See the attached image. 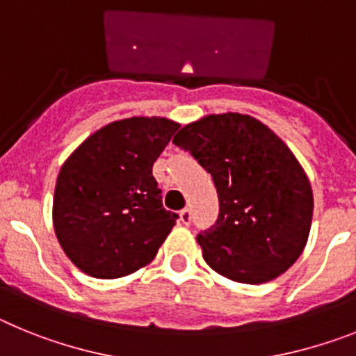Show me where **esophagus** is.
I'll return each mask as SVG.
<instances>
[{
  "instance_id": "34e87169",
  "label": "esophagus",
  "mask_w": 356,
  "mask_h": 356,
  "mask_svg": "<svg viewBox=\"0 0 356 356\" xmlns=\"http://www.w3.org/2000/svg\"><path fill=\"white\" fill-rule=\"evenodd\" d=\"M179 218H181V222L184 225H190L191 222V209L190 208H184L179 211Z\"/></svg>"
}]
</instances>
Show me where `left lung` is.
Listing matches in <instances>:
<instances>
[{
  "mask_svg": "<svg viewBox=\"0 0 356 356\" xmlns=\"http://www.w3.org/2000/svg\"><path fill=\"white\" fill-rule=\"evenodd\" d=\"M215 182L220 213L197 234L202 258L227 280L258 285L292 267L307 245L314 195L289 147L259 120L209 114L174 138Z\"/></svg>",
  "mask_w": 356,
  "mask_h": 356,
  "instance_id": "left-lung-1",
  "label": "left lung"
}]
</instances>
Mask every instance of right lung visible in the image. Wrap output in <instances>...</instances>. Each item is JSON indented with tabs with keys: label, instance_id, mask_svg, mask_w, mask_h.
I'll use <instances>...</instances> for the list:
<instances>
[{
	"label": "right lung",
	"instance_id": "right-lung-1",
	"mask_svg": "<svg viewBox=\"0 0 356 356\" xmlns=\"http://www.w3.org/2000/svg\"><path fill=\"white\" fill-rule=\"evenodd\" d=\"M179 123L134 116L91 134L58 172L54 227L88 276H129L156 258L179 216L163 208L152 166Z\"/></svg>",
	"mask_w": 356,
	"mask_h": 356
}]
</instances>
